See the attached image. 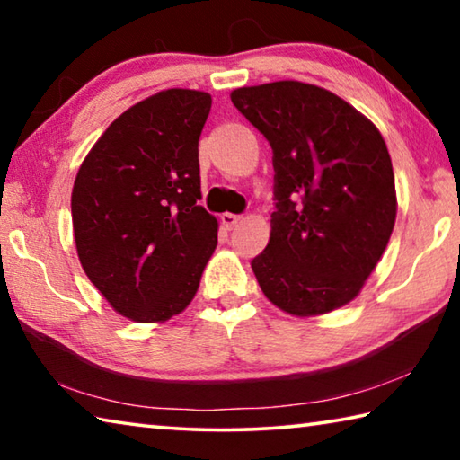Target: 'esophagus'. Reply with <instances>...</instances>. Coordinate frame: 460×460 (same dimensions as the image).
<instances>
[{"mask_svg": "<svg viewBox=\"0 0 460 460\" xmlns=\"http://www.w3.org/2000/svg\"><path fill=\"white\" fill-rule=\"evenodd\" d=\"M221 223L225 225L227 229H233L237 227V225L241 223V215H233V213H223L221 215Z\"/></svg>", "mask_w": 460, "mask_h": 460, "instance_id": "obj_1", "label": "esophagus"}]
</instances>
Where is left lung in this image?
<instances>
[{"label": "left lung", "mask_w": 460, "mask_h": 460, "mask_svg": "<svg viewBox=\"0 0 460 460\" xmlns=\"http://www.w3.org/2000/svg\"><path fill=\"white\" fill-rule=\"evenodd\" d=\"M271 146L268 247L252 260L263 294L296 316L351 302L394 231L395 184L384 137L334 93L278 81L231 93Z\"/></svg>", "instance_id": "obj_1"}]
</instances>
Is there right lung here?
Returning <instances> with one entry per match:
<instances>
[{"label": "right lung", "instance_id": "obj_1", "mask_svg": "<svg viewBox=\"0 0 460 460\" xmlns=\"http://www.w3.org/2000/svg\"><path fill=\"white\" fill-rule=\"evenodd\" d=\"M211 95L168 89L121 113L73 186L84 274L119 314L162 323L190 305L219 223L200 200L199 137Z\"/></svg>", "mask_w": 460, "mask_h": 460}]
</instances>
